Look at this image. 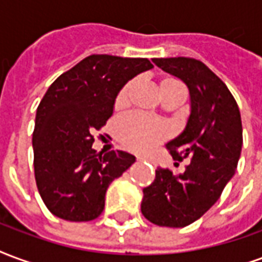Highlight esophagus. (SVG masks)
<instances>
[{"label": "esophagus", "instance_id": "esophagus-1", "mask_svg": "<svg viewBox=\"0 0 262 262\" xmlns=\"http://www.w3.org/2000/svg\"><path fill=\"white\" fill-rule=\"evenodd\" d=\"M138 160H144V159H141V158H139V159Z\"/></svg>", "mask_w": 262, "mask_h": 262}]
</instances>
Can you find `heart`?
<instances>
[{"instance_id": "1", "label": "heart", "mask_w": 262, "mask_h": 262, "mask_svg": "<svg viewBox=\"0 0 262 262\" xmlns=\"http://www.w3.org/2000/svg\"><path fill=\"white\" fill-rule=\"evenodd\" d=\"M176 83H180V82L173 78H166L160 82V86L176 85ZM129 91H131V83H127L120 91L116 99V104L118 107H121L127 103ZM116 135L121 145L127 149L134 150V152H148L169 135V129L165 124L154 121L142 114H129L117 121Z\"/></svg>"}]
</instances>
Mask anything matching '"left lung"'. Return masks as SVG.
Instances as JSON below:
<instances>
[{
	"label": "left lung",
	"instance_id": "1",
	"mask_svg": "<svg viewBox=\"0 0 262 262\" xmlns=\"http://www.w3.org/2000/svg\"><path fill=\"white\" fill-rule=\"evenodd\" d=\"M154 62L188 88L186 128L166 148L174 160L190 158L191 163L180 174L158 167L154 183L144 188L141 211L158 226L184 228L219 200L234 174L243 145L242 117L228 86L200 60L173 57Z\"/></svg>",
	"mask_w": 262,
	"mask_h": 262
}]
</instances>
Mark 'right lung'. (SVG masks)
<instances>
[{
    "label": "right lung",
    "instance_id": "1",
    "mask_svg": "<svg viewBox=\"0 0 262 262\" xmlns=\"http://www.w3.org/2000/svg\"><path fill=\"white\" fill-rule=\"evenodd\" d=\"M148 58L93 54L55 79L41 99L34 121V179L55 216L71 222L96 219L108 186L135 162L124 150L96 154L92 133L113 116L118 92L141 72Z\"/></svg>",
    "mask_w": 262,
    "mask_h": 262
}]
</instances>
